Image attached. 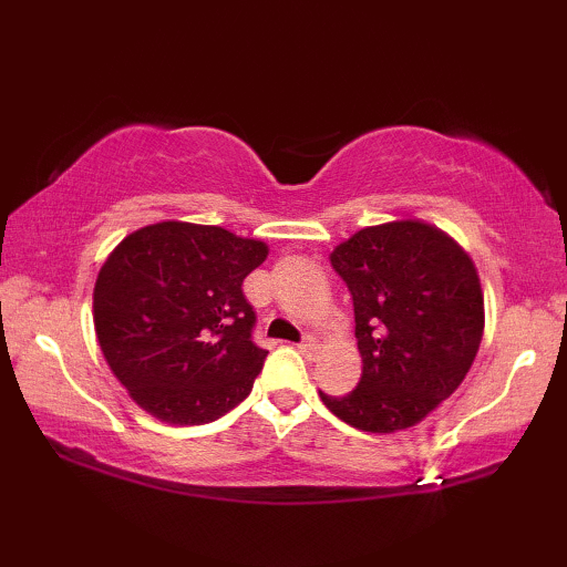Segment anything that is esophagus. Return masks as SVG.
Wrapping results in <instances>:
<instances>
[{
    "label": "esophagus",
    "mask_w": 567,
    "mask_h": 567,
    "mask_svg": "<svg viewBox=\"0 0 567 567\" xmlns=\"http://www.w3.org/2000/svg\"><path fill=\"white\" fill-rule=\"evenodd\" d=\"M297 350L307 354V358H315V354H318V350H320V344H318V340L312 338V334H307V338L300 344H297Z\"/></svg>",
    "instance_id": "1"
}]
</instances>
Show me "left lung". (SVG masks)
<instances>
[{
	"label": "left lung",
	"instance_id": "obj_1",
	"mask_svg": "<svg viewBox=\"0 0 567 567\" xmlns=\"http://www.w3.org/2000/svg\"><path fill=\"white\" fill-rule=\"evenodd\" d=\"M352 295L358 388L320 398L362 433H398L453 395L473 364L485 305L473 260L420 219L364 227L332 249Z\"/></svg>",
	"mask_w": 567,
	"mask_h": 567
}]
</instances>
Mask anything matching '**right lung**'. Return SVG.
I'll return each instance as SVG.
<instances>
[{
    "label": "right lung",
    "mask_w": 567,
    "mask_h": 567,
    "mask_svg": "<svg viewBox=\"0 0 567 567\" xmlns=\"http://www.w3.org/2000/svg\"><path fill=\"white\" fill-rule=\"evenodd\" d=\"M267 245L229 229L157 223L122 239L94 282V332L130 398L169 425L239 405L267 352L252 342L245 277Z\"/></svg>",
    "instance_id": "right-lung-1"
}]
</instances>
